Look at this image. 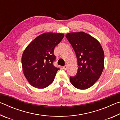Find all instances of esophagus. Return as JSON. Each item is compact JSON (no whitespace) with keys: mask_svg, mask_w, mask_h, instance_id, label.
<instances>
[{"mask_svg":"<svg viewBox=\"0 0 120 120\" xmlns=\"http://www.w3.org/2000/svg\"><path fill=\"white\" fill-rule=\"evenodd\" d=\"M67 68H68V67H67V66H64V67H63V69H64V70H66L67 69Z\"/></svg>","mask_w":120,"mask_h":120,"instance_id":"esophagus-1","label":"esophagus"}]
</instances>
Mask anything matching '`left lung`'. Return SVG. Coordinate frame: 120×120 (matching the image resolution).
I'll return each mask as SVG.
<instances>
[{
  "label": "left lung",
  "instance_id": "left-lung-1",
  "mask_svg": "<svg viewBox=\"0 0 120 120\" xmlns=\"http://www.w3.org/2000/svg\"><path fill=\"white\" fill-rule=\"evenodd\" d=\"M76 53L78 71L70 77L71 84L79 89L92 87L101 76L104 67V53L96 38L84 32H71L66 34Z\"/></svg>",
  "mask_w": 120,
  "mask_h": 120
}]
</instances>
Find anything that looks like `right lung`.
<instances>
[{
	"mask_svg": "<svg viewBox=\"0 0 120 120\" xmlns=\"http://www.w3.org/2000/svg\"><path fill=\"white\" fill-rule=\"evenodd\" d=\"M64 37L63 33H44L27 46L22 56L24 76L32 86L46 88L53 82L59 68L54 66L55 46Z\"/></svg>",
	"mask_w": 120,
	"mask_h": 120,
	"instance_id": "obj_1",
	"label": "right lung"
}]
</instances>
